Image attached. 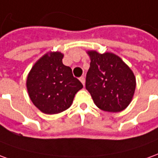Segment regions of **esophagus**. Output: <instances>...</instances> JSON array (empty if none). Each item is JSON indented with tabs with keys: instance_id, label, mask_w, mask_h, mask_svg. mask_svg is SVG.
I'll use <instances>...</instances> for the list:
<instances>
[{
	"instance_id": "esophagus-1",
	"label": "esophagus",
	"mask_w": 158,
	"mask_h": 158,
	"mask_svg": "<svg viewBox=\"0 0 158 158\" xmlns=\"http://www.w3.org/2000/svg\"><path fill=\"white\" fill-rule=\"evenodd\" d=\"M79 80L81 81V83H82V85L84 86V85H85V78H84V77H80V78H79Z\"/></svg>"
}]
</instances>
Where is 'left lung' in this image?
Wrapping results in <instances>:
<instances>
[{
  "instance_id": "1",
  "label": "left lung",
  "mask_w": 158,
  "mask_h": 158,
  "mask_svg": "<svg viewBox=\"0 0 158 158\" xmlns=\"http://www.w3.org/2000/svg\"><path fill=\"white\" fill-rule=\"evenodd\" d=\"M90 67L86 77V88L96 106L108 112H119L132 101L136 78L119 56L112 52L88 51Z\"/></svg>"
}]
</instances>
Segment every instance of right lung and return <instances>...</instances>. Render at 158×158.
I'll list each match as a JSON object with an SVG mask.
<instances>
[{
  "instance_id": "obj_1",
  "label": "right lung",
  "mask_w": 158,
  "mask_h": 158,
  "mask_svg": "<svg viewBox=\"0 0 158 158\" xmlns=\"http://www.w3.org/2000/svg\"><path fill=\"white\" fill-rule=\"evenodd\" d=\"M64 54L49 52L35 63L26 81L28 94L35 107L45 114H58L70 108L83 86L62 62Z\"/></svg>"
}]
</instances>
